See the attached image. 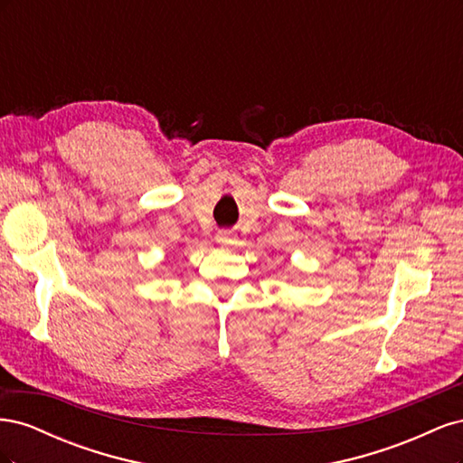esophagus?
<instances>
[{"label": "esophagus", "instance_id": "esophagus-1", "mask_svg": "<svg viewBox=\"0 0 463 463\" xmlns=\"http://www.w3.org/2000/svg\"><path fill=\"white\" fill-rule=\"evenodd\" d=\"M216 243L218 245H222V247H230V245H233L235 243V237L230 233V232H218L216 233Z\"/></svg>", "mask_w": 463, "mask_h": 463}]
</instances>
